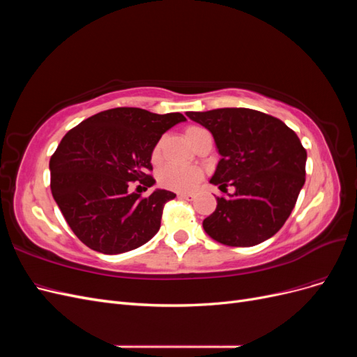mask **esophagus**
Segmentation results:
<instances>
[{
  "label": "esophagus",
  "instance_id": "34e87169",
  "mask_svg": "<svg viewBox=\"0 0 357 357\" xmlns=\"http://www.w3.org/2000/svg\"><path fill=\"white\" fill-rule=\"evenodd\" d=\"M178 198H181V199H193V198H195V197H193L192 195V193H186V192H180L178 193Z\"/></svg>",
  "mask_w": 357,
  "mask_h": 357
}]
</instances>
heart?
I'll list each match as a JSON object with an SVG mask.
<instances>
[{
    "mask_svg": "<svg viewBox=\"0 0 357 357\" xmlns=\"http://www.w3.org/2000/svg\"><path fill=\"white\" fill-rule=\"evenodd\" d=\"M186 138L192 143L199 135L207 134L201 126H189L186 128ZM160 158V143H158L153 149L152 159L158 160ZM202 178V169L197 165H183V164H168L159 171L158 180L164 188L171 190H192L195 188L199 180Z\"/></svg>",
    "mask_w": 357,
    "mask_h": 357,
    "instance_id": "1",
    "label": "heart"
}]
</instances>
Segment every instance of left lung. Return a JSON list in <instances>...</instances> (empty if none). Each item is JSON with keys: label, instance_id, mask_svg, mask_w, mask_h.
Listing matches in <instances>:
<instances>
[{"label": "left lung", "instance_id": "8db88e82", "mask_svg": "<svg viewBox=\"0 0 357 357\" xmlns=\"http://www.w3.org/2000/svg\"><path fill=\"white\" fill-rule=\"evenodd\" d=\"M211 132L222 156L210 180L225 193L202 226L213 240L252 247L271 238L294 210L305 183L307 152L280 119L250 109L188 112Z\"/></svg>", "mask_w": 357, "mask_h": 357}]
</instances>
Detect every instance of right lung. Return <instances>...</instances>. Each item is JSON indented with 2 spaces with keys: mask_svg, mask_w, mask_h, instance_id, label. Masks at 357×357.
<instances>
[{
  "mask_svg": "<svg viewBox=\"0 0 357 357\" xmlns=\"http://www.w3.org/2000/svg\"><path fill=\"white\" fill-rule=\"evenodd\" d=\"M181 113L156 114L119 107L86 119L66 134L50 158L53 199L77 238L95 252L119 255L146 244L160 228L162 210L176 193L129 190L155 185L153 149Z\"/></svg>",
  "mask_w": 357,
  "mask_h": 357,
  "instance_id": "obj_1",
  "label": "right lung"
}]
</instances>
